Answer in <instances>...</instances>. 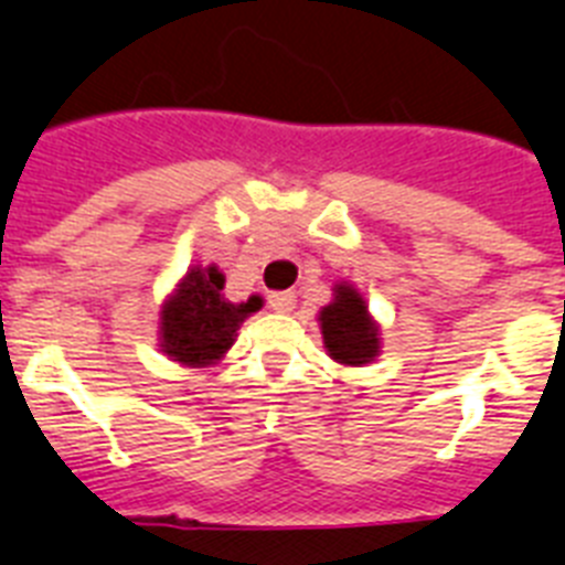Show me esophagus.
Returning a JSON list of instances; mask_svg holds the SVG:
<instances>
[{"mask_svg": "<svg viewBox=\"0 0 565 565\" xmlns=\"http://www.w3.org/2000/svg\"><path fill=\"white\" fill-rule=\"evenodd\" d=\"M268 306H271L274 311H279V315H288V311H294V306H297V294H294V291H271V294H268Z\"/></svg>", "mask_w": 565, "mask_h": 565, "instance_id": "34e87169", "label": "esophagus"}]
</instances>
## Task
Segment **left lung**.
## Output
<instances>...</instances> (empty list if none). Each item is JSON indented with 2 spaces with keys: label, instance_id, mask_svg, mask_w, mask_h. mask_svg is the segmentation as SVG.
<instances>
[{
  "label": "left lung",
  "instance_id": "obj_1",
  "mask_svg": "<svg viewBox=\"0 0 565 565\" xmlns=\"http://www.w3.org/2000/svg\"><path fill=\"white\" fill-rule=\"evenodd\" d=\"M326 349L342 365H365L377 356V326L371 322L369 306L351 286H337L331 306L320 311Z\"/></svg>",
  "mask_w": 565,
  "mask_h": 565
}]
</instances>
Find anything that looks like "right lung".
Instances as JSON below:
<instances>
[{
    "mask_svg": "<svg viewBox=\"0 0 565 565\" xmlns=\"http://www.w3.org/2000/svg\"><path fill=\"white\" fill-rule=\"evenodd\" d=\"M225 277L211 268H194L182 279L162 311V351L185 365H209L225 354L234 342L239 322L263 302H228L223 297Z\"/></svg>",
    "mask_w": 565,
    "mask_h": 565,
    "instance_id": "1",
    "label": "right lung"
}]
</instances>
